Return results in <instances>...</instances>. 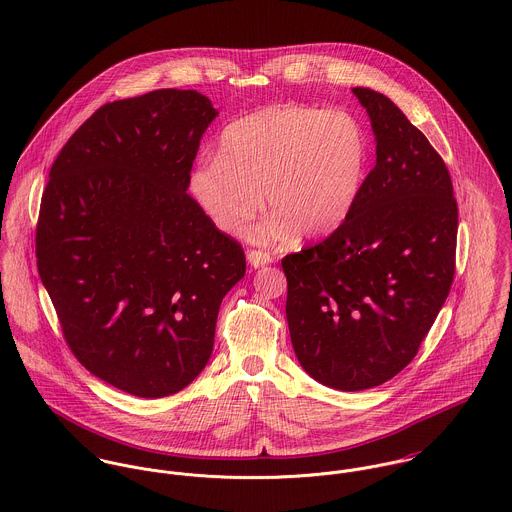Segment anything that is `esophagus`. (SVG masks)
Returning <instances> with one entry per match:
<instances>
[{
	"mask_svg": "<svg viewBox=\"0 0 512 512\" xmlns=\"http://www.w3.org/2000/svg\"><path fill=\"white\" fill-rule=\"evenodd\" d=\"M246 260H248V264H250L252 268H262V266H266V264L272 262L270 254L260 252V250H250V252L246 254Z\"/></svg>",
	"mask_w": 512,
	"mask_h": 512,
	"instance_id": "esophagus-1",
	"label": "esophagus"
}]
</instances>
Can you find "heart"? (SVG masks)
Returning a JSON list of instances; mask_svg holds the SVG:
<instances>
[{
  "mask_svg": "<svg viewBox=\"0 0 512 512\" xmlns=\"http://www.w3.org/2000/svg\"><path fill=\"white\" fill-rule=\"evenodd\" d=\"M366 165L368 138L353 114L268 106L230 122L220 134L219 155L203 153L187 185L201 213L228 236L266 203L270 215L246 236L286 244L295 234L319 238L339 228L359 201Z\"/></svg>",
  "mask_w": 512,
  "mask_h": 512,
  "instance_id": "obj_1",
  "label": "heart"
}]
</instances>
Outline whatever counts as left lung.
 Masks as SVG:
<instances>
[{
  "label": "left lung",
  "instance_id": "left-lung-1",
  "mask_svg": "<svg viewBox=\"0 0 512 512\" xmlns=\"http://www.w3.org/2000/svg\"><path fill=\"white\" fill-rule=\"evenodd\" d=\"M376 165L347 220L282 260L293 351L317 382L357 392L408 365L455 274L457 203L428 138L384 94L357 86Z\"/></svg>",
  "mask_w": 512,
  "mask_h": 512
}]
</instances>
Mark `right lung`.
<instances>
[{
  "mask_svg": "<svg viewBox=\"0 0 512 512\" xmlns=\"http://www.w3.org/2000/svg\"><path fill=\"white\" fill-rule=\"evenodd\" d=\"M217 116L197 90L116 100L49 171L35 238L41 282L80 365L132 396L163 398L201 374L220 301L246 272L240 244L187 195Z\"/></svg>",
  "mask_w": 512,
  "mask_h": 512,
  "instance_id": "right-lung-1",
  "label": "right lung"
}]
</instances>
